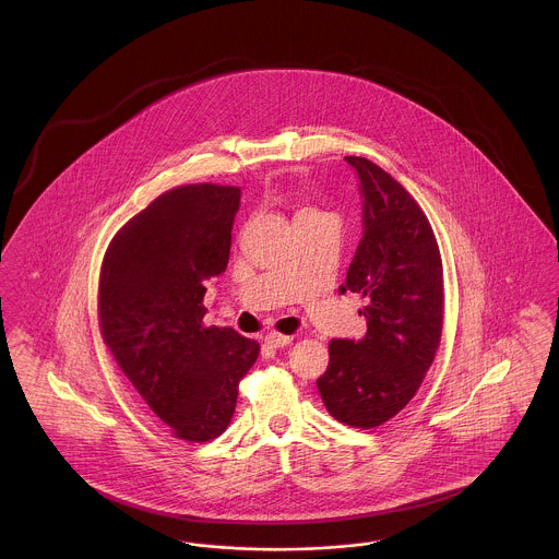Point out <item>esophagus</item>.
<instances>
[{
    "label": "esophagus",
    "instance_id": "obj_1",
    "mask_svg": "<svg viewBox=\"0 0 559 559\" xmlns=\"http://www.w3.org/2000/svg\"><path fill=\"white\" fill-rule=\"evenodd\" d=\"M266 342L272 347H285L292 344L293 337H289V335H281V333L272 331V333H267Z\"/></svg>",
    "mask_w": 559,
    "mask_h": 559
}]
</instances>
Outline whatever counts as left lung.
<instances>
[{
    "label": "left lung",
    "mask_w": 559,
    "mask_h": 559,
    "mask_svg": "<svg viewBox=\"0 0 559 559\" xmlns=\"http://www.w3.org/2000/svg\"><path fill=\"white\" fill-rule=\"evenodd\" d=\"M362 199V239L344 292L367 306L362 340H333L317 379L326 411L352 427L381 426L411 402L442 335V260L426 213L379 165L346 157Z\"/></svg>",
    "instance_id": "8db88e82"
}]
</instances>
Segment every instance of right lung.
<instances>
[{"instance_id": "right-lung-1", "label": "right lung", "mask_w": 559, "mask_h": 559, "mask_svg": "<svg viewBox=\"0 0 559 559\" xmlns=\"http://www.w3.org/2000/svg\"><path fill=\"white\" fill-rule=\"evenodd\" d=\"M240 188L178 187L108 245L100 272V331L117 365L176 438L224 433L260 344L230 326H203L205 281L230 258Z\"/></svg>"}]
</instances>
